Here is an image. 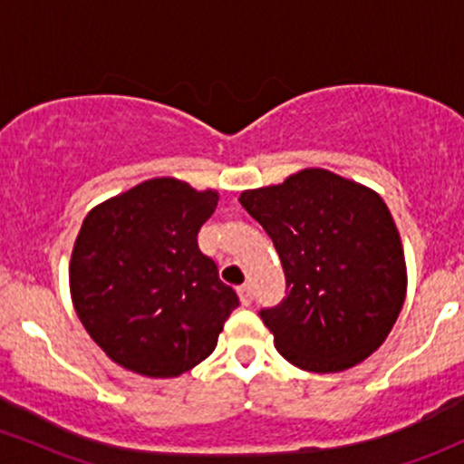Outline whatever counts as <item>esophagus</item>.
Returning <instances> with one entry per match:
<instances>
[{"label": "esophagus", "mask_w": 464, "mask_h": 464, "mask_svg": "<svg viewBox=\"0 0 464 464\" xmlns=\"http://www.w3.org/2000/svg\"><path fill=\"white\" fill-rule=\"evenodd\" d=\"M237 295H240L242 304H245V306L251 304V300H253V289H251V285L237 286Z\"/></svg>", "instance_id": "esophagus-1"}]
</instances>
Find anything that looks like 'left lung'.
<instances>
[{
	"instance_id": "obj_1",
	"label": "left lung",
	"mask_w": 464,
	"mask_h": 464,
	"mask_svg": "<svg viewBox=\"0 0 464 464\" xmlns=\"http://www.w3.org/2000/svg\"><path fill=\"white\" fill-rule=\"evenodd\" d=\"M286 276L285 300L260 315L297 369L338 373L387 340L407 295L402 242L378 193L326 169L240 193Z\"/></svg>"
}]
</instances>
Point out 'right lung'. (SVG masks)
Masks as SVG:
<instances>
[{
	"label": "right lung",
	"mask_w": 464,
	"mask_h": 464,
	"mask_svg": "<svg viewBox=\"0 0 464 464\" xmlns=\"http://www.w3.org/2000/svg\"><path fill=\"white\" fill-rule=\"evenodd\" d=\"M219 195L153 178L91 208L72 246V306L113 362L146 378H178L213 353L240 304L198 231Z\"/></svg>",
	"instance_id": "obj_1"
}]
</instances>
